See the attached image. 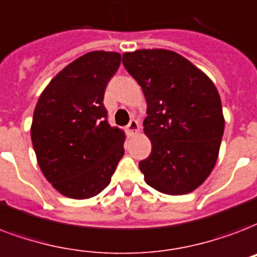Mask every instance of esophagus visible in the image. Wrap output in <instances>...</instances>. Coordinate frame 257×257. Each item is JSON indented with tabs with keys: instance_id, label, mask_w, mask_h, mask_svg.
<instances>
[{
	"instance_id": "esophagus-1",
	"label": "esophagus",
	"mask_w": 257,
	"mask_h": 257,
	"mask_svg": "<svg viewBox=\"0 0 257 257\" xmlns=\"http://www.w3.org/2000/svg\"><path fill=\"white\" fill-rule=\"evenodd\" d=\"M139 131H140V125H139L137 120L133 118V120H131V122L126 125V133H128L129 136H135L136 133H139Z\"/></svg>"
}]
</instances>
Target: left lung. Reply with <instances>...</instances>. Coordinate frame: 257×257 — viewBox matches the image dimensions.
I'll return each mask as SVG.
<instances>
[{
  "label": "left lung",
  "mask_w": 257,
  "mask_h": 257,
  "mask_svg": "<svg viewBox=\"0 0 257 257\" xmlns=\"http://www.w3.org/2000/svg\"><path fill=\"white\" fill-rule=\"evenodd\" d=\"M122 64L142 86L147 101L143 125L152 151L139 163L144 181L168 195L191 193L214 168L224 135L214 83L174 51L125 52Z\"/></svg>",
  "instance_id": "left-lung-1"
}]
</instances>
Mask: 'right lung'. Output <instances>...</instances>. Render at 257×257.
Wrapping results in <instances>:
<instances>
[{
    "instance_id": "right-lung-1",
    "label": "right lung",
    "mask_w": 257,
    "mask_h": 257,
    "mask_svg": "<svg viewBox=\"0 0 257 257\" xmlns=\"http://www.w3.org/2000/svg\"><path fill=\"white\" fill-rule=\"evenodd\" d=\"M118 52L93 51L48 83L33 111L31 139L39 167L59 193L87 199L110 183L125 135L107 122L103 95L118 70Z\"/></svg>"
}]
</instances>
